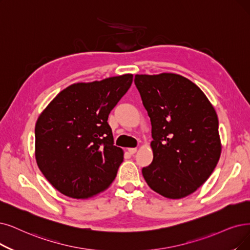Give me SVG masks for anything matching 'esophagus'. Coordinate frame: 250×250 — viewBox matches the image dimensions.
<instances>
[{
	"label": "esophagus",
	"instance_id": "obj_1",
	"mask_svg": "<svg viewBox=\"0 0 250 250\" xmlns=\"http://www.w3.org/2000/svg\"><path fill=\"white\" fill-rule=\"evenodd\" d=\"M136 151H137L136 147H129L128 148V152H129V154H130V155H134L136 153Z\"/></svg>",
	"mask_w": 250,
	"mask_h": 250
}]
</instances>
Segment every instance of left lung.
I'll use <instances>...</instances> for the list:
<instances>
[{
	"label": "left lung",
	"mask_w": 250,
	"mask_h": 250,
	"mask_svg": "<svg viewBox=\"0 0 250 250\" xmlns=\"http://www.w3.org/2000/svg\"><path fill=\"white\" fill-rule=\"evenodd\" d=\"M134 82L152 123L154 158L143 168L146 184L168 199L191 195L211 175L221 157L213 105L181 75H135Z\"/></svg>",
	"instance_id": "8db88e82"
}]
</instances>
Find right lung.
<instances>
[{
  "label": "right lung",
  "mask_w": 250,
  "mask_h": 250,
  "mask_svg": "<svg viewBox=\"0 0 250 250\" xmlns=\"http://www.w3.org/2000/svg\"><path fill=\"white\" fill-rule=\"evenodd\" d=\"M132 74L75 83L59 92L40 114L35 157L58 192L88 199L111 186L124 152L114 146L108 114L128 91Z\"/></svg>",
  "instance_id": "right-lung-1"
}]
</instances>
